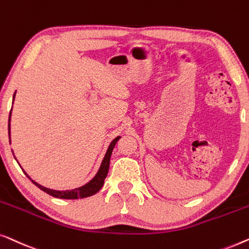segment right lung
<instances>
[{
  "instance_id": "right-lung-1",
  "label": "right lung",
  "mask_w": 249,
  "mask_h": 249,
  "mask_svg": "<svg viewBox=\"0 0 249 249\" xmlns=\"http://www.w3.org/2000/svg\"><path fill=\"white\" fill-rule=\"evenodd\" d=\"M16 92H17V91H16ZM15 97H16V93L13 94L12 104H13V101H15ZM11 111H12V109H11ZM11 111H10V115H9V126H8V127H9V141H10V143H11V131H10V128H11V125H10V122H11ZM120 139H121V136H117V138H115L113 141L110 142V144H109V146H108V149H107L106 155H105L103 161H101V164H100L99 169H98V171H97V174L94 175V177L92 178V179H91L90 181H88V183L85 184L81 187H76V188H73V190H66V191L52 190V188L45 187V186H43V185L38 184L37 181H35L34 179H31L29 175H28L23 169L22 170H23V173L27 175V177L29 178V179L33 181V183L36 185L37 187H39L41 191L45 192V193L50 194L51 196H54V197L64 198V199H78V198L89 197V196L98 193V192L100 191V188L103 187L105 178L107 177L108 169H109V162H110L111 152H113L114 146H115V144H116L117 141ZM15 158H16V157H15ZM16 160H17V158H16ZM17 161H18V160H17ZM19 166H20V164H19Z\"/></svg>"
}]
</instances>
